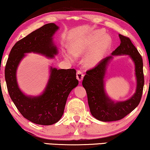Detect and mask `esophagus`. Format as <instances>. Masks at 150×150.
<instances>
[{
	"label": "esophagus",
	"mask_w": 150,
	"mask_h": 150,
	"mask_svg": "<svg viewBox=\"0 0 150 150\" xmlns=\"http://www.w3.org/2000/svg\"><path fill=\"white\" fill-rule=\"evenodd\" d=\"M83 73L81 70H77V73H76V77H77L78 81H81V80L83 79Z\"/></svg>",
	"instance_id": "34e87169"
}]
</instances>
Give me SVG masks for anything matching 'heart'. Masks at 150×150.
<instances>
[{
    "label": "heart",
    "mask_w": 150,
    "mask_h": 150,
    "mask_svg": "<svg viewBox=\"0 0 150 150\" xmlns=\"http://www.w3.org/2000/svg\"><path fill=\"white\" fill-rule=\"evenodd\" d=\"M109 45V38L106 35L104 36L102 30H97L73 42L70 47L71 50L64 52V57L68 61L73 62L76 57H80L90 50L85 56L83 63L86 67H93L103 59Z\"/></svg>",
    "instance_id": "1"
}]
</instances>
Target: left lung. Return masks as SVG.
Wrapping results in <instances>:
<instances>
[{
	"mask_svg": "<svg viewBox=\"0 0 150 150\" xmlns=\"http://www.w3.org/2000/svg\"><path fill=\"white\" fill-rule=\"evenodd\" d=\"M120 40L118 46L112 55H129L136 66L137 88L131 98L125 101L115 103L105 92L103 78L108 62L112 56L102 59L94 68L86 71L82 85L88 95V104L91 114L96 119L104 122L116 121L123 118L139 105L144 86L143 60L137 49L128 37L119 34Z\"/></svg>",
	"mask_w": 150,
	"mask_h": 150,
	"instance_id": "obj_1",
	"label": "left lung"
}]
</instances>
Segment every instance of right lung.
I'll list each match as a JSON object with an SVG mask.
<instances>
[{"label": "right lung", "instance_id": "1", "mask_svg": "<svg viewBox=\"0 0 150 150\" xmlns=\"http://www.w3.org/2000/svg\"><path fill=\"white\" fill-rule=\"evenodd\" d=\"M59 28L53 23L46 24L19 40L11 49L5 66L4 76L11 100L24 118L38 125H51L61 119L69 94L79 83L76 71L50 67V78L43 93L28 96L18 86L17 69L25 53L41 54L51 59L57 54L52 36Z\"/></svg>", "mask_w": 150, "mask_h": 150}]
</instances>
